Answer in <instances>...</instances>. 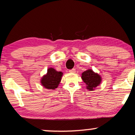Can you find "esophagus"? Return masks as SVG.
<instances>
[{
  "mask_svg": "<svg viewBox=\"0 0 135 135\" xmlns=\"http://www.w3.org/2000/svg\"><path fill=\"white\" fill-rule=\"evenodd\" d=\"M69 72L70 73H76V69H71V70H69Z\"/></svg>",
  "mask_w": 135,
  "mask_h": 135,
  "instance_id": "1",
  "label": "esophagus"
}]
</instances>
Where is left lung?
Here are the masks:
<instances>
[{
  "instance_id": "8db88e82",
  "label": "left lung",
  "mask_w": 135,
  "mask_h": 135,
  "mask_svg": "<svg viewBox=\"0 0 135 135\" xmlns=\"http://www.w3.org/2000/svg\"><path fill=\"white\" fill-rule=\"evenodd\" d=\"M81 78L85 84L87 90L93 91L102 83V77L97 73L89 69L82 73Z\"/></svg>"
}]
</instances>
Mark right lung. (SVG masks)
Instances as JSON below:
<instances>
[{
  "instance_id": "right-lung-1",
  "label": "right lung",
  "mask_w": 135,
  "mask_h": 135,
  "mask_svg": "<svg viewBox=\"0 0 135 135\" xmlns=\"http://www.w3.org/2000/svg\"><path fill=\"white\" fill-rule=\"evenodd\" d=\"M62 75V72L57 71L54 68H50L47 70L46 74L42 76L40 83L45 89L55 90L60 84Z\"/></svg>"
}]
</instances>
